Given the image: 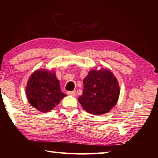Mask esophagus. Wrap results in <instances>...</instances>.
<instances>
[{
	"label": "esophagus",
	"mask_w": 158,
	"mask_h": 158,
	"mask_svg": "<svg viewBox=\"0 0 158 158\" xmlns=\"http://www.w3.org/2000/svg\"><path fill=\"white\" fill-rule=\"evenodd\" d=\"M67 94L68 95H70V96H75L77 95V92L76 91H71V92H67Z\"/></svg>",
	"instance_id": "34e87169"
}]
</instances>
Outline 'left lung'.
Wrapping results in <instances>:
<instances>
[{
    "label": "left lung",
    "instance_id": "left-lung-1",
    "mask_svg": "<svg viewBox=\"0 0 158 158\" xmlns=\"http://www.w3.org/2000/svg\"><path fill=\"white\" fill-rule=\"evenodd\" d=\"M83 82V94L78 100L85 111L102 115L116 105L120 92L119 83L109 70H91Z\"/></svg>",
    "mask_w": 158,
    "mask_h": 158
}]
</instances>
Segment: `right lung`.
I'll list each match as a JSON object with an SVG mask.
<instances>
[{
    "label": "right lung",
    "instance_id": "obj_1",
    "mask_svg": "<svg viewBox=\"0 0 158 158\" xmlns=\"http://www.w3.org/2000/svg\"><path fill=\"white\" fill-rule=\"evenodd\" d=\"M30 104L39 111L49 112L66 95L61 92L56 73L37 70L32 74L26 88Z\"/></svg>",
    "mask_w": 158,
    "mask_h": 158
}]
</instances>
